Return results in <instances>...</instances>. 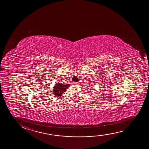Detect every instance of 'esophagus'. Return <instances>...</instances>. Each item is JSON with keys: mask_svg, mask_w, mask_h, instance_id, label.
Masks as SVG:
<instances>
[{"mask_svg": "<svg viewBox=\"0 0 149 149\" xmlns=\"http://www.w3.org/2000/svg\"><path fill=\"white\" fill-rule=\"evenodd\" d=\"M74 84H75V85H79V83H78V82H75V83H74Z\"/></svg>", "mask_w": 149, "mask_h": 149, "instance_id": "esophagus-1", "label": "esophagus"}]
</instances>
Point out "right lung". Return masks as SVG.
I'll list each match as a JSON object with an SVG mask.
<instances>
[{"instance_id": "obj_1", "label": "right lung", "mask_w": 149, "mask_h": 149, "mask_svg": "<svg viewBox=\"0 0 149 149\" xmlns=\"http://www.w3.org/2000/svg\"><path fill=\"white\" fill-rule=\"evenodd\" d=\"M70 86V84L63 85L60 83L56 84V85L53 88L54 93V95L57 97H60L61 95H63V93Z\"/></svg>"}]
</instances>
